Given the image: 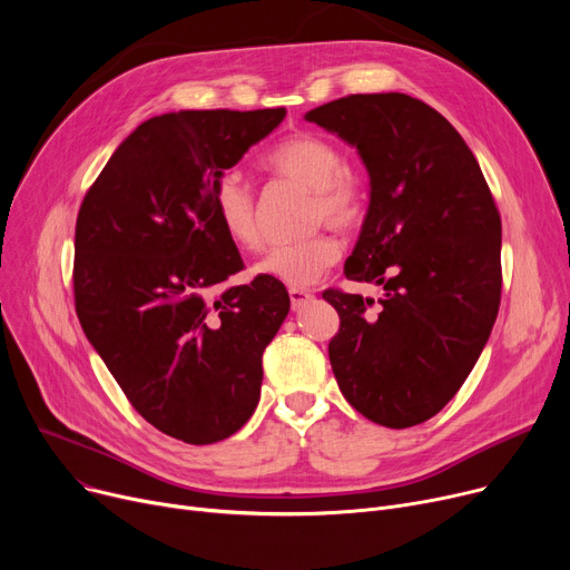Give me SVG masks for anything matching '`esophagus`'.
<instances>
[{
    "instance_id": "1",
    "label": "esophagus",
    "mask_w": 570,
    "mask_h": 570,
    "mask_svg": "<svg viewBox=\"0 0 570 570\" xmlns=\"http://www.w3.org/2000/svg\"><path fill=\"white\" fill-rule=\"evenodd\" d=\"M288 297H291V307L293 312H301L309 301H312V291L307 288H288Z\"/></svg>"
}]
</instances>
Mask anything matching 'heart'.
I'll return each instance as SVG.
<instances>
[{
	"label": "heart",
	"instance_id": "b5f03b06",
	"mask_svg": "<svg viewBox=\"0 0 570 570\" xmlns=\"http://www.w3.org/2000/svg\"><path fill=\"white\" fill-rule=\"evenodd\" d=\"M263 168L288 183L309 189L307 222L351 230L365 219L367 187L346 168L342 149L323 136L301 131L275 142L263 155ZM213 215L224 235L243 252H256L263 239L256 217V196L237 173H224L213 187ZM340 258L337 239L314 233L295 243L277 245L258 263L256 273L291 288L316 284Z\"/></svg>",
	"mask_w": 570,
	"mask_h": 570
}]
</instances>
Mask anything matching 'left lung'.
Listing matches in <instances>:
<instances>
[{
  "label": "left lung",
  "mask_w": 570,
  "mask_h": 570,
  "mask_svg": "<svg viewBox=\"0 0 570 570\" xmlns=\"http://www.w3.org/2000/svg\"><path fill=\"white\" fill-rule=\"evenodd\" d=\"M355 145L370 207L344 265L372 297L323 291L340 314L327 344L346 402L404 430L436 415L488 344L501 303V217L462 136L409 95H348L305 115Z\"/></svg>",
  "instance_id": "obj_1"
}]
</instances>
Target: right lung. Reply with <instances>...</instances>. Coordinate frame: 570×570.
<instances>
[{
  "instance_id": "1",
  "label": "right lung",
  "mask_w": 570,
  "mask_h": 570,
  "mask_svg": "<svg viewBox=\"0 0 570 570\" xmlns=\"http://www.w3.org/2000/svg\"><path fill=\"white\" fill-rule=\"evenodd\" d=\"M286 108L179 110L119 145L76 222L82 331L131 406L159 432L205 445L243 428L261 397L263 351L291 301L245 267L213 215V187Z\"/></svg>"
}]
</instances>
